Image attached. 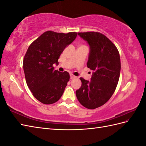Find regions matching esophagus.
Instances as JSON below:
<instances>
[{
    "instance_id": "34e87169",
    "label": "esophagus",
    "mask_w": 146,
    "mask_h": 146,
    "mask_svg": "<svg viewBox=\"0 0 146 146\" xmlns=\"http://www.w3.org/2000/svg\"><path fill=\"white\" fill-rule=\"evenodd\" d=\"M76 78V76H75V75H73V74H71L70 75V78L72 80V79H75V78Z\"/></svg>"
}]
</instances>
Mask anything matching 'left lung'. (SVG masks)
Returning <instances> with one entry per match:
<instances>
[{
  "label": "left lung",
  "mask_w": 146,
  "mask_h": 146,
  "mask_svg": "<svg viewBox=\"0 0 146 146\" xmlns=\"http://www.w3.org/2000/svg\"><path fill=\"white\" fill-rule=\"evenodd\" d=\"M90 47L87 67L94 71L90 81L80 78L82 86L76 91L79 102L88 109L104 105L115 90L120 73V58L115 45L98 32L78 33Z\"/></svg>",
  "instance_id": "8db88e82"
}]
</instances>
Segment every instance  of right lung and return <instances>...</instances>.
Instances as JSON below:
<instances>
[{"label":"right lung","mask_w":146,"mask_h":146,"mask_svg":"<svg viewBox=\"0 0 146 146\" xmlns=\"http://www.w3.org/2000/svg\"><path fill=\"white\" fill-rule=\"evenodd\" d=\"M77 33L44 32L29 46L24 56L23 68L26 83L34 97L49 105L60 100L70 74L54 70L58 59L68 45L75 39Z\"/></svg>","instance_id":"obj_1"}]
</instances>
